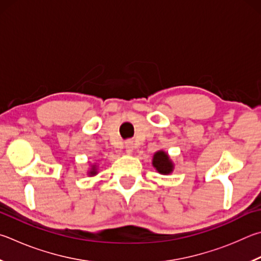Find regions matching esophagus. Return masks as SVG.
Instances as JSON below:
<instances>
[{"label": "esophagus", "mask_w": 261, "mask_h": 261, "mask_svg": "<svg viewBox=\"0 0 261 261\" xmlns=\"http://www.w3.org/2000/svg\"><path fill=\"white\" fill-rule=\"evenodd\" d=\"M125 153L126 154H132L134 153V149H135V147H134V141H131V140H127L126 143H125Z\"/></svg>", "instance_id": "esophagus-1"}]
</instances>
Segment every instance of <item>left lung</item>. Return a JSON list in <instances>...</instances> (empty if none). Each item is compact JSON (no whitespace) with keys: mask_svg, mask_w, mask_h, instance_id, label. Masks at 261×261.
<instances>
[{"mask_svg":"<svg viewBox=\"0 0 261 261\" xmlns=\"http://www.w3.org/2000/svg\"><path fill=\"white\" fill-rule=\"evenodd\" d=\"M151 164H153L156 171L160 174H163V176H168V174L172 173L174 170L173 161L170 159V155L163 149L155 151L153 160H151Z\"/></svg>","mask_w":261,"mask_h":261,"instance_id":"8db88e82","label":"left lung"}]
</instances>
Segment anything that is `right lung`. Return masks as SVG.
<instances>
[{"instance_id": "1", "label": "right lung", "mask_w": 261, "mask_h": 261, "mask_svg": "<svg viewBox=\"0 0 261 261\" xmlns=\"http://www.w3.org/2000/svg\"><path fill=\"white\" fill-rule=\"evenodd\" d=\"M97 173H98V164L97 163H93V164H91V168L89 169L88 176L93 177V176H96Z\"/></svg>"}]
</instances>
